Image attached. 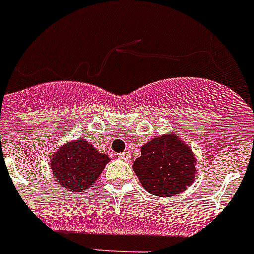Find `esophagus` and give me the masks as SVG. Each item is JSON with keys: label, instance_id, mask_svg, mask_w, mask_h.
<instances>
[{"label": "esophagus", "instance_id": "esophagus-1", "mask_svg": "<svg viewBox=\"0 0 254 254\" xmlns=\"http://www.w3.org/2000/svg\"><path fill=\"white\" fill-rule=\"evenodd\" d=\"M119 158L124 159V161H127V159L130 158V154H127V153H121V154H119Z\"/></svg>", "mask_w": 254, "mask_h": 254}]
</instances>
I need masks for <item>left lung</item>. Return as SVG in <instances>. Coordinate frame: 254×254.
I'll use <instances>...</instances> for the list:
<instances>
[{
    "mask_svg": "<svg viewBox=\"0 0 254 254\" xmlns=\"http://www.w3.org/2000/svg\"><path fill=\"white\" fill-rule=\"evenodd\" d=\"M133 170L147 192L175 196L192 185L197 173L191 147L175 133H167L146 142Z\"/></svg>",
    "mask_w": 254,
    "mask_h": 254,
    "instance_id": "8db88e82",
    "label": "left lung"
}]
</instances>
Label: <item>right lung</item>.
<instances>
[{"mask_svg": "<svg viewBox=\"0 0 254 254\" xmlns=\"http://www.w3.org/2000/svg\"><path fill=\"white\" fill-rule=\"evenodd\" d=\"M50 162L62 189L81 192L93 187L109 162V157L100 153L87 139L77 138L62 145Z\"/></svg>", "mask_w": 254, "mask_h": 254, "instance_id": "add662e5", "label": "right lung"}]
</instances>
